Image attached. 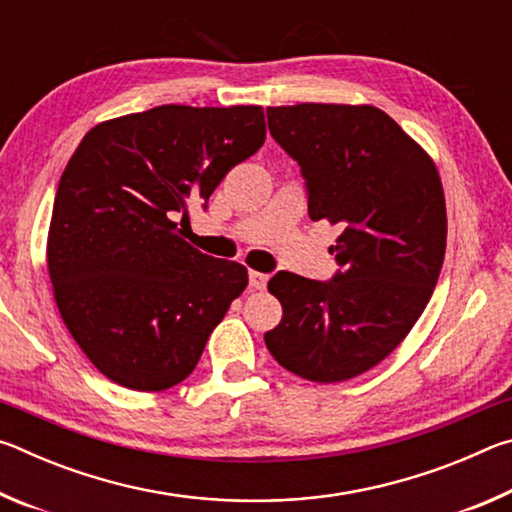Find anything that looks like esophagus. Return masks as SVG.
<instances>
[{"instance_id": "34e87169", "label": "esophagus", "mask_w": 512, "mask_h": 512, "mask_svg": "<svg viewBox=\"0 0 512 512\" xmlns=\"http://www.w3.org/2000/svg\"><path fill=\"white\" fill-rule=\"evenodd\" d=\"M248 282H250V289H253V291H264L266 289V282H268V275L257 273V271H250L248 273Z\"/></svg>"}]
</instances>
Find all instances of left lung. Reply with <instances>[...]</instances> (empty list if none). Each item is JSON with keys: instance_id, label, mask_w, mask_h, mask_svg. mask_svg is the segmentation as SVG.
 Here are the masks:
<instances>
[{"instance_id": "left-lung-1", "label": "left lung", "mask_w": 512, "mask_h": 512, "mask_svg": "<svg viewBox=\"0 0 512 512\" xmlns=\"http://www.w3.org/2000/svg\"><path fill=\"white\" fill-rule=\"evenodd\" d=\"M266 117L307 180L309 219L341 228L332 280L271 277L282 320L266 348L302 379L348 381L384 361L427 307L447 244L443 183L431 155L375 106L298 103Z\"/></svg>"}]
</instances>
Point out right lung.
<instances>
[{"label": "right lung", "mask_w": 512, "mask_h": 512, "mask_svg": "<svg viewBox=\"0 0 512 512\" xmlns=\"http://www.w3.org/2000/svg\"><path fill=\"white\" fill-rule=\"evenodd\" d=\"M264 140L262 106L171 103L101 121L69 158L47 268L65 327L110 381L153 393L192 375L248 271L187 244L176 219Z\"/></svg>", "instance_id": "1"}]
</instances>
